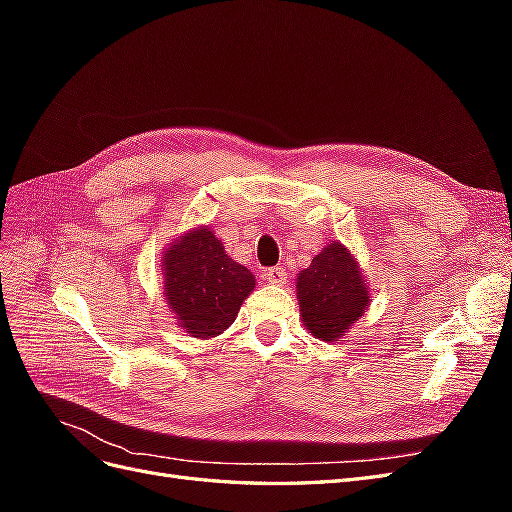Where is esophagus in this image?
Here are the masks:
<instances>
[{"label": "esophagus", "mask_w": 512, "mask_h": 512, "mask_svg": "<svg viewBox=\"0 0 512 512\" xmlns=\"http://www.w3.org/2000/svg\"><path fill=\"white\" fill-rule=\"evenodd\" d=\"M265 280L273 286H282L286 282V269L282 267H271L265 271Z\"/></svg>", "instance_id": "esophagus-1"}]
</instances>
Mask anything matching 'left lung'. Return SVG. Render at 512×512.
<instances>
[{"mask_svg":"<svg viewBox=\"0 0 512 512\" xmlns=\"http://www.w3.org/2000/svg\"><path fill=\"white\" fill-rule=\"evenodd\" d=\"M297 299L305 329L322 342H342L371 301L359 260L344 243L331 241L297 275Z\"/></svg>","mask_w":512,"mask_h":512,"instance_id":"1","label":"left lung"}]
</instances>
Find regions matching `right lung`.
Wrapping results in <instances>:
<instances>
[{
	"instance_id": "obj_1",
	"label": "right lung",
	"mask_w": 512,
	"mask_h": 512,
	"mask_svg": "<svg viewBox=\"0 0 512 512\" xmlns=\"http://www.w3.org/2000/svg\"><path fill=\"white\" fill-rule=\"evenodd\" d=\"M160 269L170 312L198 339L222 335L256 288L252 271L226 254L209 226L190 228L170 241Z\"/></svg>"
}]
</instances>
